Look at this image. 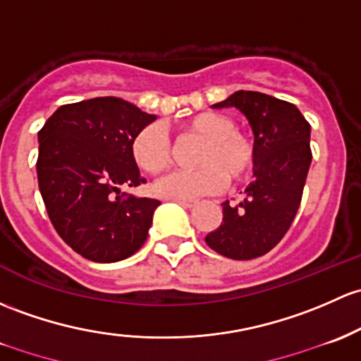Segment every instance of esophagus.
Instances as JSON below:
<instances>
[{
	"instance_id": "1",
	"label": "esophagus",
	"mask_w": 361,
	"mask_h": 361,
	"mask_svg": "<svg viewBox=\"0 0 361 361\" xmlns=\"http://www.w3.org/2000/svg\"><path fill=\"white\" fill-rule=\"evenodd\" d=\"M174 202H178L183 207H193L195 206V200H183V199H174Z\"/></svg>"
}]
</instances>
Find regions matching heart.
Listing matches in <instances>:
<instances>
[{"label":"heart","mask_w":361,"mask_h":361,"mask_svg":"<svg viewBox=\"0 0 361 361\" xmlns=\"http://www.w3.org/2000/svg\"><path fill=\"white\" fill-rule=\"evenodd\" d=\"M187 135L199 136L204 145L197 152L199 168L174 171L155 183V192L168 199H195L211 195L231 183L244 181L252 173L256 150L230 116L221 112H202L185 124ZM131 155L140 169L161 174L171 166L173 147L168 133L157 124L142 128L131 142Z\"/></svg>","instance_id":"1"}]
</instances>
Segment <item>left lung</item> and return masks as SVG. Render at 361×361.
I'll list each match as a JSON object with an SVG mask.
<instances>
[{
	"instance_id": "left-lung-1",
	"label": "left lung",
	"mask_w": 361,
	"mask_h": 361,
	"mask_svg": "<svg viewBox=\"0 0 361 361\" xmlns=\"http://www.w3.org/2000/svg\"><path fill=\"white\" fill-rule=\"evenodd\" d=\"M212 107H235L247 117L256 180L240 202L221 204L223 221L206 244L230 259H254L275 247L294 221L311 164V126L295 105L259 91H235Z\"/></svg>"
}]
</instances>
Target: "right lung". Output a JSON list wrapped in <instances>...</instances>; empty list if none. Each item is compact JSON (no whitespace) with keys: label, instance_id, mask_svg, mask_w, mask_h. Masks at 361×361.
<instances>
[{"label":"right lung","instance_id":"add662e5","mask_svg":"<svg viewBox=\"0 0 361 361\" xmlns=\"http://www.w3.org/2000/svg\"><path fill=\"white\" fill-rule=\"evenodd\" d=\"M157 117L123 98L62 105L37 133V183L51 225L94 263L133 256L147 240L161 202L121 192L145 183L131 142Z\"/></svg>","mask_w":361,"mask_h":361}]
</instances>
